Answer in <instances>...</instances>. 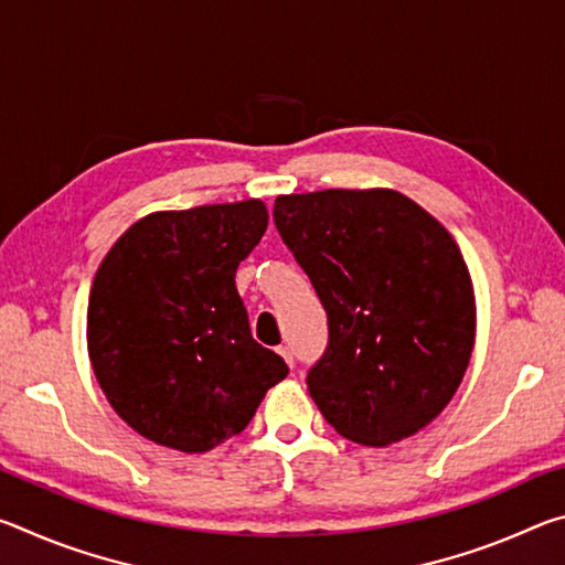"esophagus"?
<instances>
[{
  "mask_svg": "<svg viewBox=\"0 0 565 565\" xmlns=\"http://www.w3.org/2000/svg\"><path fill=\"white\" fill-rule=\"evenodd\" d=\"M279 353H281V359L289 363V366H294V353L289 347H279Z\"/></svg>",
  "mask_w": 565,
  "mask_h": 565,
  "instance_id": "esophagus-1",
  "label": "esophagus"
}]
</instances>
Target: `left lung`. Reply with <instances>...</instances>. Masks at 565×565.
Instances as JSON below:
<instances>
[{
	"mask_svg": "<svg viewBox=\"0 0 565 565\" xmlns=\"http://www.w3.org/2000/svg\"><path fill=\"white\" fill-rule=\"evenodd\" d=\"M274 222L329 317L306 386L363 446L431 424L471 361L476 299L454 236L394 189L276 196Z\"/></svg>",
	"mask_w": 565,
	"mask_h": 565,
	"instance_id": "8db88e82",
	"label": "left lung"
}]
</instances>
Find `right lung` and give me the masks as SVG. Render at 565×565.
Returning a JSON list of instances; mask_svg holds the SVG:
<instances>
[{"label": "right lung", "instance_id": "1", "mask_svg": "<svg viewBox=\"0 0 565 565\" xmlns=\"http://www.w3.org/2000/svg\"><path fill=\"white\" fill-rule=\"evenodd\" d=\"M266 224L259 199L154 212L104 256L87 309L92 369L111 408L149 441L212 451L289 374L254 341L234 284Z\"/></svg>", "mask_w": 565, "mask_h": 565}]
</instances>
